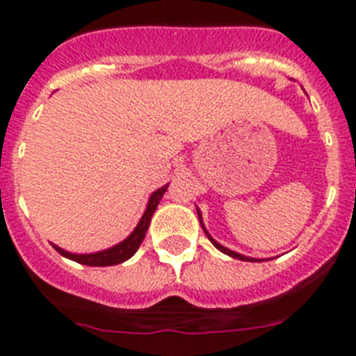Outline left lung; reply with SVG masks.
I'll return each mask as SVG.
<instances>
[{"label":"left lung","mask_w":356,"mask_h":356,"mask_svg":"<svg viewBox=\"0 0 356 356\" xmlns=\"http://www.w3.org/2000/svg\"><path fill=\"white\" fill-rule=\"evenodd\" d=\"M197 216H200L201 227H203V231H205L207 238H209V240H211V242H212V243H214V248H216V249H220V251H222V253L229 254V257H233V259H238V260H245V262H257V260H254V259H249V257H243V254L236 253V251H231V249H227V248H223L222 243H218V242H216V240H214V238H212V236H211V234L207 233V229H205V225H203V220H201V212H200V209H197Z\"/></svg>","instance_id":"8db88e82"}]
</instances>
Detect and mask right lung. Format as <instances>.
<instances>
[{
	"mask_svg": "<svg viewBox=\"0 0 356 356\" xmlns=\"http://www.w3.org/2000/svg\"><path fill=\"white\" fill-rule=\"evenodd\" d=\"M166 186H162V188L155 190L153 194H151L149 201H147V209H145L144 216L140 218L138 225L134 227V231L129 234L123 242L116 243L113 248L105 249V251H97V253H88V254H75L70 253V251H64L58 245H53V248L57 249L58 253L66 257L70 260H75V262H79V264L85 266H114V264H122L127 259H131L136 251H138L140 243L144 240L145 233H147V227H149L151 216H153V212L156 211V205H159V201L162 200V195L166 192Z\"/></svg>",
	"mask_w": 356,
	"mask_h": 356,
	"instance_id": "add662e5",
	"label": "right lung"
}]
</instances>
